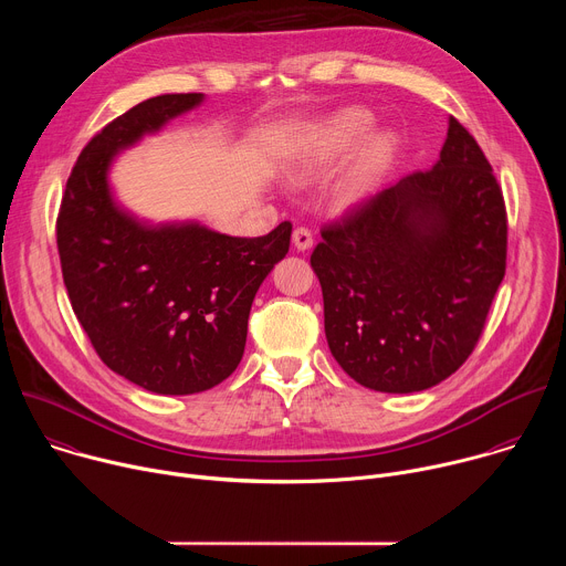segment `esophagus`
Wrapping results in <instances>:
<instances>
[{"label": "esophagus", "mask_w": 566, "mask_h": 566, "mask_svg": "<svg viewBox=\"0 0 566 566\" xmlns=\"http://www.w3.org/2000/svg\"><path fill=\"white\" fill-rule=\"evenodd\" d=\"M293 247L297 251H308L313 247V234L306 228H295L293 230Z\"/></svg>", "instance_id": "1"}]
</instances>
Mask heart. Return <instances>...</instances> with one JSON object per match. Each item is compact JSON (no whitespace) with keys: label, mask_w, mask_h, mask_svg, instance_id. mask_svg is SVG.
I'll return each mask as SVG.
<instances>
[{"label":"heart","mask_w":566,"mask_h":566,"mask_svg":"<svg viewBox=\"0 0 566 566\" xmlns=\"http://www.w3.org/2000/svg\"><path fill=\"white\" fill-rule=\"evenodd\" d=\"M374 127V116L363 107H347L332 114L311 129L286 160V175L308 181L345 158ZM367 136V135H366ZM368 137V136H367ZM365 138V137H364ZM366 139V138H365ZM398 154V138L391 132H374L358 147L352 166L338 181L334 199L340 208L365 203L382 184Z\"/></svg>","instance_id":"obj_1"}]
</instances>
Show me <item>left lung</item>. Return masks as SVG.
<instances>
[{"instance_id":"left-lung-1","label":"left lung","mask_w":566,"mask_h":566,"mask_svg":"<svg viewBox=\"0 0 566 566\" xmlns=\"http://www.w3.org/2000/svg\"><path fill=\"white\" fill-rule=\"evenodd\" d=\"M506 232L489 158L450 116L430 170L322 228L311 266L338 365L389 394L421 391L454 374L504 280Z\"/></svg>"}]
</instances>
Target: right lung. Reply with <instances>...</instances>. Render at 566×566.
Listing matches in <instances>:
<instances>
[{
    "instance_id": "right-lung-1",
    "label": "right lung",
    "mask_w": 566,
    "mask_h": 566,
    "mask_svg": "<svg viewBox=\"0 0 566 566\" xmlns=\"http://www.w3.org/2000/svg\"><path fill=\"white\" fill-rule=\"evenodd\" d=\"M201 103L156 96L105 125L75 160L55 226L64 286L96 354L154 394L206 391L237 369L255 293L291 244L289 221L249 239L197 221L151 226L116 203V154Z\"/></svg>"
}]
</instances>
